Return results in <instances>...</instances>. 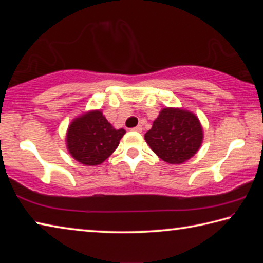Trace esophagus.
Wrapping results in <instances>:
<instances>
[{"mask_svg": "<svg viewBox=\"0 0 263 263\" xmlns=\"http://www.w3.org/2000/svg\"><path fill=\"white\" fill-rule=\"evenodd\" d=\"M132 130L137 132V133H141V132H142V126H137V127H135V128H133Z\"/></svg>", "mask_w": 263, "mask_h": 263, "instance_id": "esophagus-1", "label": "esophagus"}]
</instances>
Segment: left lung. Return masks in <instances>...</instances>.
<instances>
[{
  "mask_svg": "<svg viewBox=\"0 0 263 263\" xmlns=\"http://www.w3.org/2000/svg\"><path fill=\"white\" fill-rule=\"evenodd\" d=\"M144 140L164 162L181 164L199 152L203 142V128L194 112L167 107L161 109Z\"/></svg>",
  "mask_w": 263,
  "mask_h": 263,
  "instance_id": "8db88e82",
  "label": "left lung"
}]
</instances>
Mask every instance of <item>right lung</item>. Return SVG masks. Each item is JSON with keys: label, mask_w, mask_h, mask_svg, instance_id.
<instances>
[{"label": "right lung", "mask_w": 263, "mask_h": 263, "mask_svg": "<svg viewBox=\"0 0 263 263\" xmlns=\"http://www.w3.org/2000/svg\"><path fill=\"white\" fill-rule=\"evenodd\" d=\"M126 134L108 122L101 109L89 110L71 121L67 129L66 144L72 159L84 165L104 162Z\"/></svg>", "instance_id": "add662e5"}]
</instances>
